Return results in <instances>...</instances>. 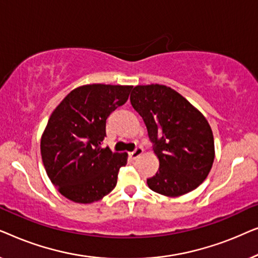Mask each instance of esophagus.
Masks as SVG:
<instances>
[{
	"mask_svg": "<svg viewBox=\"0 0 258 258\" xmlns=\"http://www.w3.org/2000/svg\"><path fill=\"white\" fill-rule=\"evenodd\" d=\"M142 154H143L142 148L137 147L135 150L132 151V153H129V156H130V158H132V160H135V158H137L140 156V155H142Z\"/></svg>",
	"mask_w": 258,
	"mask_h": 258,
	"instance_id": "34e87169",
	"label": "esophagus"
}]
</instances>
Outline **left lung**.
<instances>
[{
	"label": "left lung",
	"instance_id": "obj_1",
	"mask_svg": "<svg viewBox=\"0 0 258 258\" xmlns=\"http://www.w3.org/2000/svg\"><path fill=\"white\" fill-rule=\"evenodd\" d=\"M130 102L142 116L160 161L156 175L147 179L148 186L168 197L196 189L209 175L215 158L213 130L204 115L163 84L136 86Z\"/></svg>",
	"mask_w": 258,
	"mask_h": 258
}]
</instances>
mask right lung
<instances>
[{
    "label": "right lung",
    "mask_w": 258,
    "mask_h": 258,
    "mask_svg": "<svg viewBox=\"0 0 258 258\" xmlns=\"http://www.w3.org/2000/svg\"><path fill=\"white\" fill-rule=\"evenodd\" d=\"M133 86L86 84L63 98L41 137V156L59 194L75 203L103 199L117 183L128 154L102 148L107 118L128 100Z\"/></svg>",
    "instance_id": "obj_1"
}]
</instances>
